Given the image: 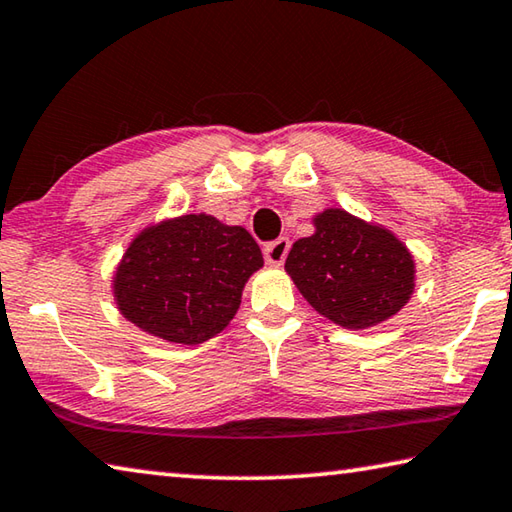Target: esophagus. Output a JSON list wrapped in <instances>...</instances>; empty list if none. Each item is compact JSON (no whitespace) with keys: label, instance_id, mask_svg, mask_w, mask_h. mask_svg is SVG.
Returning <instances> with one entry per match:
<instances>
[{"label":"esophagus","instance_id":"obj_1","mask_svg":"<svg viewBox=\"0 0 512 512\" xmlns=\"http://www.w3.org/2000/svg\"><path fill=\"white\" fill-rule=\"evenodd\" d=\"M263 251H265V261H267V265L279 267V265H283L285 256H288L290 240H288V238L274 240V242H270V245H267Z\"/></svg>","mask_w":512,"mask_h":512}]
</instances>
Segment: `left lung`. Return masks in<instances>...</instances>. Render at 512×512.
<instances>
[{
    "label": "left lung",
    "mask_w": 512,
    "mask_h": 512,
    "mask_svg": "<svg viewBox=\"0 0 512 512\" xmlns=\"http://www.w3.org/2000/svg\"><path fill=\"white\" fill-rule=\"evenodd\" d=\"M312 224L315 233L292 245L285 272L319 315L362 330L407 306L416 263L396 233L344 209H324Z\"/></svg>",
    "instance_id": "obj_1"
}]
</instances>
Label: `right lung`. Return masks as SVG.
Here are the masks:
<instances>
[{
  "mask_svg": "<svg viewBox=\"0 0 512 512\" xmlns=\"http://www.w3.org/2000/svg\"><path fill=\"white\" fill-rule=\"evenodd\" d=\"M263 254L247 229L206 213L148 224L116 265L112 292L121 315L143 333L197 346L229 326Z\"/></svg>",
  "mask_w": 512,
  "mask_h": 512,
  "instance_id": "1",
  "label": "right lung"
}]
</instances>
